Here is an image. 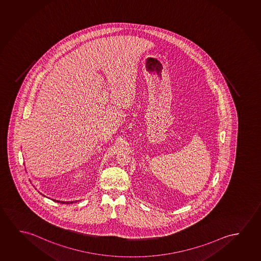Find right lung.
<instances>
[{"label":"right lung","instance_id":"obj_1","mask_svg":"<svg viewBox=\"0 0 261 261\" xmlns=\"http://www.w3.org/2000/svg\"><path fill=\"white\" fill-rule=\"evenodd\" d=\"M54 201H57V202H60V203H63V204H70V203H73L74 201H56V200H53ZM77 201H76V202Z\"/></svg>","mask_w":261,"mask_h":261}]
</instances>
